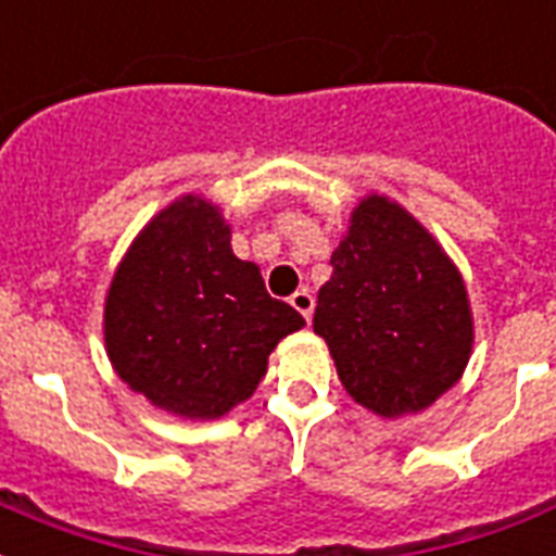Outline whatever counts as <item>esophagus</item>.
<instances>
[{"mask_svg": "<svg viewBox=\"0 0 556 556\" xmlns=\"http://www.w3.org/2000/svg\"><path fill=\"white\" fill-rule=\"evenodd\" d=\"M290 304H293L295 311L302 313L304 319H311V316H313V295L307 293V290H299V293H293Z\"/></svg>", "mask_w": 556, "mask_h": 556, "instance_id": "obj_1", "label": "esophagus"}]
</instances>
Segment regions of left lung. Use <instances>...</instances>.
I'll return each instance as SVG.
<instances>
[{"instance_id": "8db88e82", "label": "left lung", "mask_w": 556, "mask_h": 556, "mask_svg": "<svg viewBox=\"0 0 556 556\" xmlns=\"http://www.w3.org/2000/svg\"><path fill=\"white\" fill-rule=\"evenodd\" d=\"M313 331L354 402L383 419L431 407L460 381L471 328L466 283L428 228L387 195H366L331 254Z\"/></svg>"}]
</instances>
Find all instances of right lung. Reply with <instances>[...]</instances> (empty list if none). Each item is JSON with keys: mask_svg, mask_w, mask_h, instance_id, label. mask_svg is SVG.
Segmentation results:
<instances>
[{"mask_svg": "<svg viewBox=\"0 0 556 556\" xmlns=\"http://www.w3.org/2000/svg\"><path fill=\"white\" fill-rule=\"evenodd\" d=\"M302 325L231 252V225L202 195L175 199L137 233L104 299L116 375L184 419H219L245 402L275 345Z\"/></svg>", "mask_w": 556, "mask_h": 556, "instance_id": "1", "label": "right lung"}]
</instances>
